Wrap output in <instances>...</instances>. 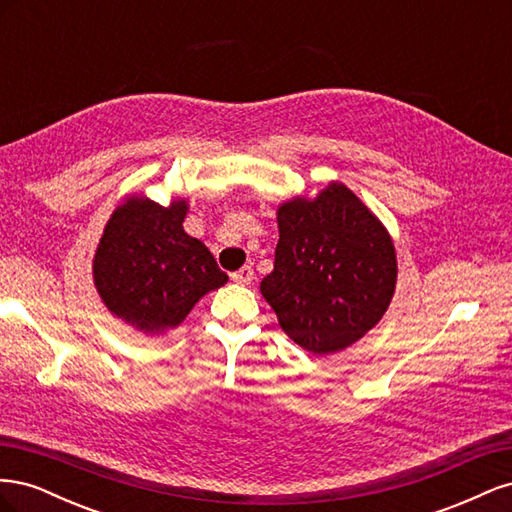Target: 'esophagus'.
Masks as SVG:
<instances>
[{
    "instance_id": "1",
    "label": "esophagus",
    "mask_w": 512,
    "mask_h": 512,
    "mask_svg": "<svg viewBox=\"0 0 512 512\" xmlns=\"http://www.w3.org/2000/svg\"><path fill=\"white\" fill-rule=\"evenodd\" d=\"M232 277V282H237V284H241V286H247V284H252V280H254V269L252 267H241L239 271H235L230 275Z\"/></svg>"
}]
</instances>
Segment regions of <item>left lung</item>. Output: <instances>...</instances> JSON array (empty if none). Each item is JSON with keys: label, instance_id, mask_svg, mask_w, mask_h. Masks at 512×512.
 Returning a JSON list of instances; mask_svg holds the SVG:
<instances>
[{"label": "left lung", "instance_id": "8db88e82", "mask_svg": "<svg viewBox=\"0 0 512 512\" xmlns=\"http://www.w3.org/2000/svg\"><path fill=\"white\" fill-rule=\"evenodd\" d=\"M280 241L260 282L280 327L312 354L339 352L374 329L389 307L397 260L389 232L346 185L277 209Z\"/></svg>", "mask_w": 512, "mask_h": 512}]
</instances>
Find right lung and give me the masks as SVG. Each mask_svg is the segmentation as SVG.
<instances>
[{
    "instance_id": "1",
    "label": "right lung",
    "mask_w": 512,
    "mask_h": 512,
    "mask_svg": "<svg viewBox=\"0 0 512 512\" xmlns=\"http://www.w3.org/2000/svg\"><path fill=\"white\" fill-rule=\"evenodd\" d=\"M185 211V200L162 207L128 198L108 220L94 258L104 305L149 335L175 329L200 297L228 282L207 245L183 230Z\"/></svg>"
}]
</instances>
